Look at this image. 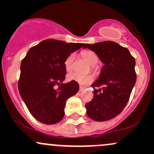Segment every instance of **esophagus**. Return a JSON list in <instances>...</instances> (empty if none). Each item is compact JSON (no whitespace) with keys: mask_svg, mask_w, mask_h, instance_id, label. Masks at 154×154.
Returning a JSON list of instances; mask_svg holds the SVG:
<instances>
[{"mask_svg":"<svg viewBox=\"0 0 154 154\" xmlns=\"http://www.w3.org/2000/svg\"><path fill=\"white\" fill-rule=\"evenodd\" d=\"M84 90H85V88H83V87H82V86H80V87H79V92H82L83 91H84Z\"/></svg>","mask_w":154,"mask_h":154,"instance_id":"obj_1","label":"esophagus"}]
</instances>
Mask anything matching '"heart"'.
Listing matches in <instances>:
<instances>
[{"label": "heart", "mask_w": 154, "mask_h": 154, "mask_svg": "<svg viewBox=\"0 0 154 154\" xmlns=\"http://www.w3.org/2000/svg\"><path fill=\"white\" fill-rule=\"evenodd\" d=\"M81 55H82L83 59H85L91 66H94L98 62V56L94 51L91 50H83L81 52ZM74 60H75V54H71L66 58V61H65V68H66V71H70L72 69ZM67 79L69 81H73L79 85H84L90 84L93 82L94 80V77L92 75H82L74 72V73H70L67 75Z\"/></svg>", "instance_id": "heart-1"}]
</instances>
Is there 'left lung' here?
<instances>
[{
	"mask_svg": "<svg viewBox=\"0 0 154 154\" xmlns=\"http://www.w3.org/2000/svg\"><path fill=\"white\" fill-rule=\"evenodd\" d=\"M84 48L94 51L103 66L92 87L93 98L85 104L91 119L103 122L119 114L128 103L135 85V61L128 48L112 41L85 44Z\"/></svg>",
	"mask_w": 154,
	"mask_h": 154,
	"instance_id": "left-lung-1",
	"label": "left lung"
}]
</instances>
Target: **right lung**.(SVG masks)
<instances>
[{
  "label": "right lung",
  "instance_id": "obj_1",
  "mask_svg": "<svg viewBox=\"0 0 154 154\" xmlns=\"http://www.w3.org/2000/svg\"><path fill=\"white\" fill-rule=\"evenodd\" d=\"M85 43L48 39L28 51L20 66L19 94L33 117L45 125L59 122L69 98L79 91L78 83H63L65 61ZM55 85H59L57 90Z\"/></svg>",
  "mask_w": 154,
  "mask_h": 154
}]
</instances>
